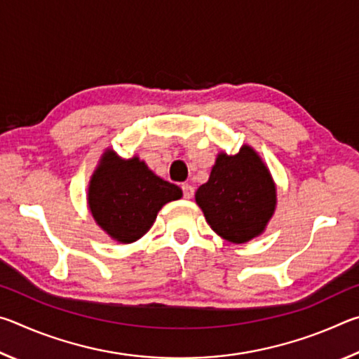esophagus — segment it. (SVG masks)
<instances>
[{"instance_id":"1","label":"esophagus","mask_w":359,"mask_h":359,"mask_svg":"<svg viewBox=\"0 0 359 359\" xmlns=\"http://www.w3.org/2000/svg\"><path fill=\"white\" fill-rule=\"evenodd\" d=\"M182 191H184L185 199H191L193 194H194V188L190 184H184V185H182Z\"/></svg>"}]
</instances>
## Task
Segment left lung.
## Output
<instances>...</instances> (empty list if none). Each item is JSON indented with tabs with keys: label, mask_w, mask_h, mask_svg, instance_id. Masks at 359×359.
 Masks as SVG:
<instances>
[{
	"label": "left lung",
	"mask_w": 359,
	"mask_h": 359,
	"mask_svg": "<svg viewBox=\"0 0 359 359\" xmlns=\"http://www.w3.org/2000/svg\"><path fill=\"white\" fill-rule=\"evenodd\" d=\"M194 199L218 236L244 244L264 231L276 210L277 191L263 160L244 145L236 155L218 154Z\"/></svg>",
	"instance_id": "1"
}]
</instances>
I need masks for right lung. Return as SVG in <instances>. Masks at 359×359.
Returning <instances> with one entry per match:
<instances>
[{
  "instance_id": "add662e5",
  "label": "right lung",
  "mask_w": 359,
  "mask_h": 359,
  "mask_svg": "<svg viewBox=\"0 0 359 359\" xmlns=\"http://www.w3.org/2000/svg\"><path fill=\"white\" fill-rule=\"evenodd\" d=\"M182 198V190L158 177L137 156L102 154L90 179L88 208L95 222L121 244H131L147 233L166 203Z\"/></svg>"
}]
</instances>
